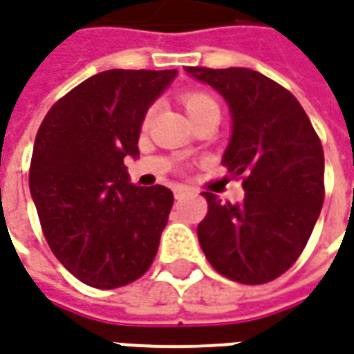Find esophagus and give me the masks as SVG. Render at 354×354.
Segmentation results:
<instances>
[{
    "mask_svg": "<svg viewBox=\"0 0 354 354\" xmlns=\"http://www.w3.org/2000/svg\"><path fill=\"white\" fill-rule=\"evenodd\" d=\"M189 192H192L189 187H185V185H178V187H174V197H176V199H182V197L189 194Z\"/></svg>",
    "mask_w": 354,
    "mask_h": 354,
    "instance_id": "1",
    "label": "esophagus"
}]
</instances>
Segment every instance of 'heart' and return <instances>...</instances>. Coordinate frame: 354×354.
Returning a JSON list of instances; mask_svg holds the SVG:
<instances>
[{
    "label": "heart",
    "instance_id": "obj_1",
    "mask_svg": "<svg viewBox=\"0 0 354 354\" xmlns=\"http://www.w3.org/2000/svg\"><path fill=\"white\" fill-rule=\"evenodd\" d=\"M180 101H182L185 113L189 115L192 120L197 117H201L205 113H209V111H218V103H216V100L212 97L211 93H207V91H184V93L180 95Z\"/></svg>",
    "mask_w": 354,
    "mask_h": 354
}]
</instances>
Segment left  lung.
Returning <instances> with one entry per match:
<instances>
[{
	"label": "left lung",
	"mask_w": 354,
	"mask_h": 354,
	"mask_svg": "<svg viewBox=\"0 0 354 354\" xmlns=\"http://www.w3.org/2000/svg\"><path fill=\"white\" fill-rule=\"evenodd\" d=\"M228 101L234 130L222 165L243 180L232 205L203 192L197 226L203 253L230 280L259 286L289 270L305 249L324 203V151L293 93L251 68L187 66Z\"/></svg>",
	"instance_id": "8db88e82"
}]
</instances>
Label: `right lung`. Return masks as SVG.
<instances>
[{
    "instance_id": "obj_1",
    "label": "right lung",
    "mask_w": 354,
    "mask_h": 354,
    "mask_svg": "<svg viewBox=\"0 0 354 354\" xmlns=\"http://www.w3.org/2000/svg\"><path fill=\"white\" fill-rule=\"evenodd\" d=\"M176 71L95 74L63 95L39 124L30 194L59 263L86 286L115 289L149 270L174 195L130 184L147 109Z\"/></svg>"
}]
</instances>
